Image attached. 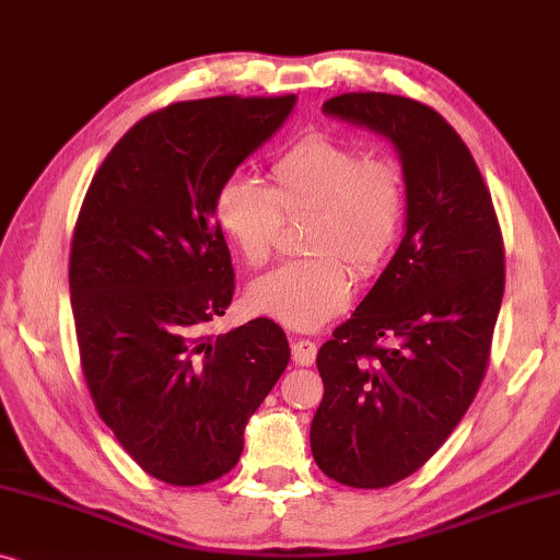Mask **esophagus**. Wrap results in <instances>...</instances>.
Masks as SVG:
<instances>
[{
  "label": "esophagus",
  "instance_id": "obj_1",
  "mask_svg": "<svg viewBox=\"0 0 560 560\" xmlns=\"http://www.w3.org/2000/svg\"><path fill=\"white\" fill-rule=\"evenodd\" d=\"M292 350H294V361L300 363V366H312L315 363V355H317V342L315 340H294L292 342Z\"/></svg>",
  "mask_w": 560,
  "mask_h": 560
}]
</instances>
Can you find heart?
I'll use <instances>...</instances> for the list:
<instances>
[{
	"label": "heart",
	"instance_id": "heart-1",
	"mask_svg": "<svg viewBox=\"0 0 560 560\" xmlns=\"http://www.w3.org/2000/svg\"><path fill=\"white\" fill-rule=\"evenodd\" d=\"M271 186L233 176L220 186L214 218L245 264L260 266L279 241L281 222L310 218L304 250L248 284L245 302L296 330H312L346 307L353 279L384 266L399 241L407 184L392 159L332 138H307L271 163Z\"/></svg>",
	"mask_w": 560,
	"mask_h": 560
}]
</instances>
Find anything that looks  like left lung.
Masks as SVG:
<instances>
[{
	"label": "left lung",
	"mask_w": 560,
	"mask_h": 560,
	"mask_svg": "<svg viewBox=\"0 0 560 560\" xmlns=\"http://www.w3.org/2000/svg\"><path fill=\"white\" fill-rule=\"evenodd\" d=\"M323 112L389 138L407 184L397 253L317 353L325 394L310 428L323 474L384 489L428 464L479 392L502 307L504 243L471 151L435 109L350 92Z\"/></svg>",
	"instance_id": "left-lung-1"
}]
</instances>
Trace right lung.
<instances>
[{
	"label": "right lung",
	"instance_id": "1",
	"mask_svg": "<svg viewBox=\"0 0 560 560\" xmlns=\"http://www.w3.org/2000/svg\"><path fill=\"white\" fill-rule=\"evenodd\" d=\"M294 102L168 104L119 138L81 205L69 287L89 394L128 456L174 487L210 483L237 464L248 417L289 363L273 319L218 338L205 327L235 292L214 199Z\"/></svg>",
	"mask_w": 560,
	"mask_h": 560
}]
</instances>
